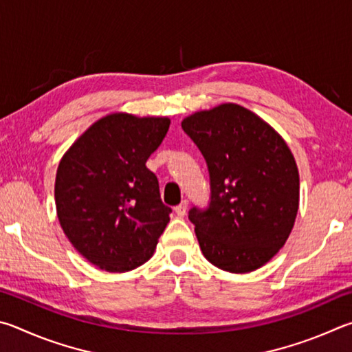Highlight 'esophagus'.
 <instances>
[{
	"label": "esophagus",
	"instance_id": "1",
	"mask_svg": "<svg viewBox=\"0 0 352 352\" xmlns=\"http://www.w3.org/2000/svg\"><path fill=\"white\" fill-rule=\"evenodd\" d=\"M187 208H188V201H182L179 206H176V207H175V212H176L177 217L182 218V217H186Z\"/></svg>",
	"mask_w": 352,
	"mask_h": 352
}]
</instances>
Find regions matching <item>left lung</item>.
Listing matches in <instances>:
<instances>
[{
  "instance_id": "8db88e82",
  "label": "left lung",
  "mask_w": 352,
  "mask_h": 352,
  "mask_svg": "<svg viewBox=\"0 0 352 352\" xmlns=\"http://www.w3.org/2000/svg\"><path fill=\"white\" fill-rule=\"evenodd\" d=\"M181 125L210 173V207L188 214L202 254L226 272H254L278 254L297 218L300 176L291 148L236 103L196 111Z\"/></svg>"
}]
</instances>
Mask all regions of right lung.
I'll list each match as a JSON object with an SVG mask.
<instances>
[{"mask_svg":"<svg viewBox=\"0 0 352 352\" xmlns=\"http://www.w3.org/2000/svg\"><path fill=\"white\" fill-rule=\"evenodd\" d=\"M168 117L111 113L92 123L60 159L55 207L61 229L98 269L123 274L153 256L171 208L146 168Z\"/></svg>","mask_w":352,"mask_h":352,"instance_id":"1","label":"right lung"}]
</instances>
